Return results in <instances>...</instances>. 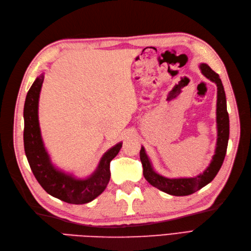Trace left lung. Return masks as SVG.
Masks as SVG:
<instances>
[{
  "mask_svg": "<svg viewBox=\"0 0 251 251\" xmlns=\"http://www.w3.org/2000/svg\"><path fill=\"white\" fill-rule=\"evenodd\" d=\"M200 70L205 77L214 81L217 85V128L218 138L215 155L208 168L202 174L194 178H165L157 174L154 170L146 150L141 147L140 160L143 166V176L150 184L160 191L173 196H188L199 191L214 180L216 175L221 169L226 155L227 144L229 138V117L226 107V96L222 81L217 74L206 64L200 65Z\"/></svg>",
  "mask_w": 251,
  "mask_h": 251,
  "instance_id": "obj_1",
  "label": "left lung"
}]
</instances>
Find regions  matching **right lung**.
I'll list each match as a JSON object with an SVG mask.
<instances>
[{
    "instance_id": "right-lung-1",
    "label": "right lung",
    "mask_w": 251,
    "mask_h": 251,
    "mask_svg": "<svg viewBox=\"0 0 251 251\" xmlns=\"http://www.w3.org/2000/svg\"><path fill=\"white\" fill-rule=\"evenodd\" d=\"M44 74L29 89L24 105V148L27 160L34 177L49 195L71 204H85L94 200L110 181V162L116 157L123 143L119 142L101 157L96 171L86 179L57 170L45 149L39 123V100Z\"/></svg>"
}]
</instances>
